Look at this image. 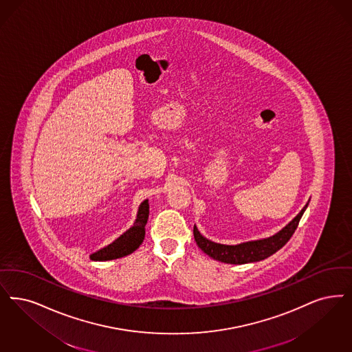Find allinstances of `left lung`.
<instances>
[{
  "instance_id": "8db88e82",
  "label": "left lung",
  "mask_w": 352,
  "mask_h": 352,
  "mask_svg": "<svg viewBox=\"0 0 352 352\" xmlns=\"http://www.w3.org/2000/svg\"><path fill=\"white\" fill-rule=\"evenodd\" d=\"M307 207H308V203L288 226H284L276 234L267 239L248 241L239 245H223V243L212 242L210 239L203 237L195 226H194V237L197 241V246L216 261L230 263V265H245L252 262H259L262 259H266L270 255L276 253L278 250H280L281 248L289 241L292 234L295 233L296 228L298 226Z\"/></svg>"
}]
</instances>
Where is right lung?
Wrapping results in <instances>:
<instances>
[{
	"mask_svg": "<svg viewBox=\"0 0 352 352\" xmlns=\"http://www.w3.org/2000/svg\"><path fill=\"white\" fill-rule=\"evenodd\" d=\"M148 217H149V203L148 200H144L139 207L133 226H131L126 232L115 239L110 245L104 246L103 249H99L96 253L90 254V259L103 262V261L118 259V258L126 256L128 254L133 253L144 241Z\"/></svg>",
	"mask_w": 352,
	"mask_h": 352,
	"instance_id": "obj_1",
	"label": "right lung"
}]
</instances>
